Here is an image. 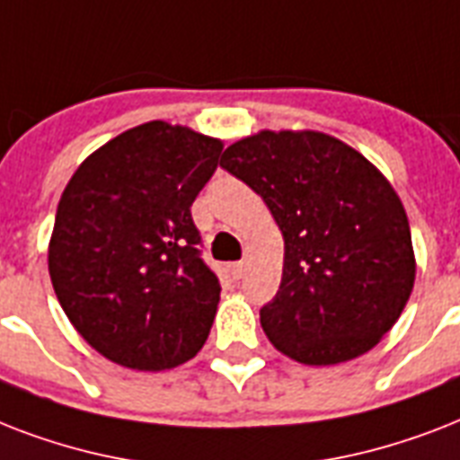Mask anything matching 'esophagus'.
<instances>
[{
    "label": "esophagus",
    "instance_id": "1",
    "mask_svg": "<svg viewBox=\"0 0 460 460\" xmlns=\"http://www.w3.org/2000/svg\"><path fill=\"white\" fill-rule=\"evenodd\" d=\"M229 272H231V277H234V279H241V277L245 274V262H231Z\"/></svg>",
    "mask_w": 460,
    "mask_h": 460
}]
</instances>
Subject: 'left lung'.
Here are the masks:
<instances>
[{
	"instance_id": "left-lung-1",
	"label": "left lung",
	"mask_w": 460,
	"mask_h": 460,
	"mask_svg": "<svg viewBox=\"0 0 460 460\" xmlns=\"http://www.w3.org/2000/svg\"><path fill=\"white\" fill-rule=\"evenodd\" d=\"M219 164L255 190L284 236L279 291L260 310L267 339L303 365L377 346L415 284L399 193L356 147L322 131H258Z\"/></svg>"
}]
</instances>
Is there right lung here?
Masks as SVG:
<instances>
[{"label": "right lung", "instance_id": "right-lung-1", "mask_svg": "<svg viewBox=\"0 0 460 460\" xmlns=\"http://www.w3.org/2000/svg\"><path fill=\"white\" fill-rule=\"evenodd\" d=\"M222 147L188 126L147 121L97 147L64 188L49 279L75 332L111 363L169 370L208 341L222 288L195 248L190 205Z\"/></svg>", "mask_w": 460, "mask_h": 460}]
</instances>
